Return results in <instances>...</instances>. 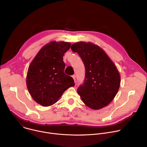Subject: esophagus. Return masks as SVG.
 I'll use <instances>...</instances> for the list:
<instances>
[{
	"instance_id": "1",
	"label": "esophagus",
	"mask_w": 147,
	"mask_h": 147,
	"mask_svg": "<svg viewBox=\"0 0 147 147\" xmlns=\"http://www.w3.org/2000/svg\"><path fill=\"white\" fill-rule=\"evenodd\" d=\"M72 77H73V80H74V82L76 83V76H75V75H73V76H72Z\"/></svg>"
}]
</instances>
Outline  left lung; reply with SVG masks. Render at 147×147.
Returning a JSON list of instances; mask_svg holds the SVG:
<instances>
[{"mask_svg": "<svg viewBox=\"0 0 147 147\" xmlns=\"http://www.w3.org/2000/svg\"><path fill=\"white\" fill-rule=\"evenodd\" d=\"M85 66L84 84L77 89L83 102L92 110L109 105L119 90L121 77L115 64L98 46L79 42L71 45Z\"/></svg>", "mask_w": 147, "mask_h": 147, "instance_id": "obj_1", "label": "left lung"}]
</instances>
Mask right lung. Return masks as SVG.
<instances>
[{
	"label": "right lung",
	"mask_w": 147,
	"mask_h": 147,
	"mask_svg": "<svg viewBox=\"0 0 147 147\" xmlns=\"http://www.w3.org/2000/svg\"><path fill=\"white\" fill-rule=\"evenodd\" d=\"M70 46L69 42H50L39 50L29 67L27 88L33 99L42 106L55 104L75 85L73 78L64 73L63 56Z\"/></svg>",
	"instance_id": "right-lung-1"
}]
</instances>
